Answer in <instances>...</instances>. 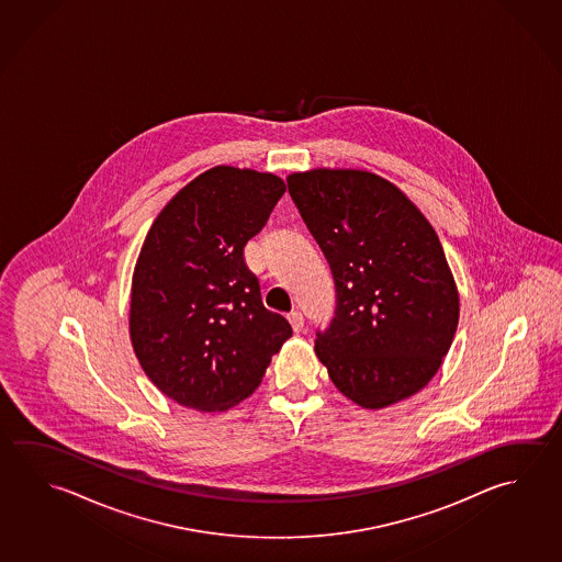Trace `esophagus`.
Returning a JSON list of instances; mask_svg holds the SVG:
<instances>
[{"label":"esophagus","mask_w":562,"mask_h":562,"mask_svg":"<svg viewBox=\"0 0 562 562\" xmlns=\"http://www.w3.org/2000/svg\"><path fill=\"white\" fill-rule=\"evenodd\" d=\"M286 318H289V323H291V327H293L295 333H301L303 327H305V318H303V315H301L299 311H293Z\"/></svg>","instance_id":"obj_1"}]
</instances>
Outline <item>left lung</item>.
Returning a JSON list of instances; mask_svg holds the SVG:
<instances>
[{"label": "left lung", "mask_w": 562, "mask_h": 562, "mask_svg": "<svg viewBox=\"0 0 562 562\" xmlns=\"http://www.w3.org/2000/svg\"><path fill=\"white\" fill-rule=\"evenodd\" d=\"M289 194L327 257L337 289L315 352L348 400L386 408L428 384L448 355L460 295L428 220L364 170L289 173Z\"/></svg>", "instance_id": "obj_1"}]
</instances>
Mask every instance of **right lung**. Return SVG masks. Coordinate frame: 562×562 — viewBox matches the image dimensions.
<instances>
[{"mask_svg": "<svg viewBox=\"0 0 562 562\" xmlns=\"http://www.w3.org/2000/svg\"><path fill=\"white\" fill-rule=\"evenodd\" d=\"M283 194L276 173L215 166L164 205L144 239L131 340L146 376L180 406L234 408L293 335L263 306L244 257Z\"/></svg>", "mask_w": 562, "mask_h": 562, "instance_id": "right-lung-1", "label": "right lung"}]
</instances>
